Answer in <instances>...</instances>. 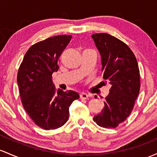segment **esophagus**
I'll use <instances>...</instances> for the list:
<instances>
[{"instance_id": "obj_1", "label": "esophagus", "mask_w": 157, "mask_h": 157, "mask_svg": "<svg viewBox=\"0 0 157 157\" xmlns=\"http://www.w3.org/2000/svg\"><path fill=\"white\" fill-rule=\"evenodd\" d=\"M80 97L82 100H86V99H87L88 97H89V95H88L87 94H86V93L82 92V93H81V94H80Z\"/></svg>"}]
</instances>
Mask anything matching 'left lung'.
I'll use <instances>...</instances> for the list:
<instances>
[{
    "instance_id": "1",
    "label": "left lung",
    "mask_w": 157,
    "mask_h": 157,
    "mask_svg": "<svg viewBox=\"0 0 157 157\" xmlns=\"http://www.w3.org/2000/svg\"><path fill=\"white\" fill-rule=\"evenodd\" d=\"M92 38L101 56L103 77L112 85L104 108L93 120L100 127L115 128L130 115L139 95V65L134 53L122 41L107 33L93 34Z\"/></svg>"
}]
</instances>
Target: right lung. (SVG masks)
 <instances>
[{
  "label": "right lung",
  "mask_w": 157,
  "mask_h": 157,
  "mask_svg": "<svg viewBox=\"0 0 157 157\" xmlns=\"http://www.w3.org/2000/svg\"><path fill=\"white\" fill-rule=\"evenodd\" d=\"M71 39V35H59L36 43L27 51L18 69L22 105L34 123L44 130L64 125L70 105L80 97L74 91H56L52 80V74L59 69L58 59Z\"/></svg>",
  "instance_id": "1"
}]
</instances>
